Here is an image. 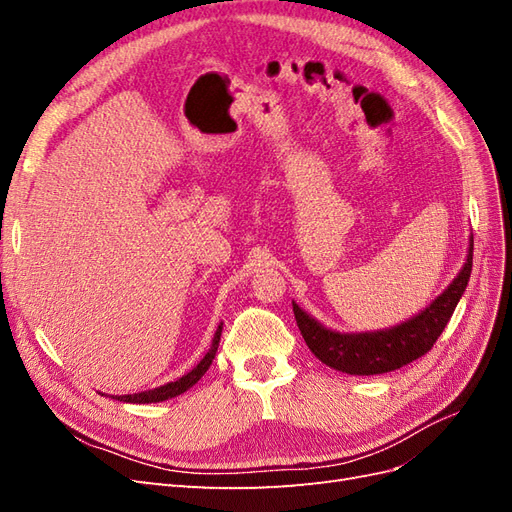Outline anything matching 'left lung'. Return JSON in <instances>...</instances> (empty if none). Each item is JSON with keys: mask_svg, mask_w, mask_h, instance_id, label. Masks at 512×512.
<instances>
[{"mask_svg": "<svg viewBox=\"0 0 512 512\" xmlns=\"http://www.w3.org/2000/svg\"><path fill=\"white\" fill-rule=\"evenodd\" d=\"M472 250L474 239L470 237V247L466 262L455 280L446 286L425 309L406 322L395 324L391 329L365 331V333H339L327 329L316 318L292 301V312L297 318L299 331L307 348L316 354L324 365L350 376H376L404 367L418 356L427 354L436 339L442 335L446 322L451 320L455 307L466 292L472 273Z\"/></svg>", "mask_w": 512, "mask_h": 512, "instance_id": "8db88e82", "label": "left lung"}]
</instances>
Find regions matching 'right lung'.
<instances>
[{
    "instance_id": "right-lung-1",
    "label": "right lung",
    "mask_w": 512,
    "mask_h": 512,
    "mask_svg": "<svg viewBox=\"0 0 512 512\" xmlns=\"http://www.w3.org/2000/svg\"><path fill=\"white\" fill-rule=\"evenodd\" d=\"M220 335H222V322L218 331H215L213 335V342H211V348L209 352L200 359V363L190 369L188 374L177 378L175 382H168V384H162L158 386V389H151V391H141V393H134V395H111L113 399L117 401H123V404H158V401H166V399H173L181 393H185L188 389H192V386L205 376V371L211 367L213 359H215V352H218V346H220Z\"/></svg>"
}]
</instances>
